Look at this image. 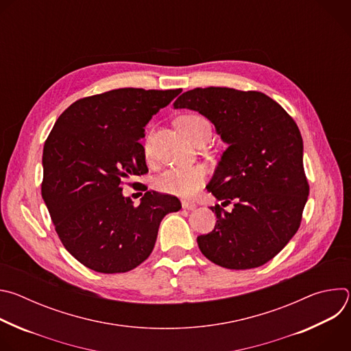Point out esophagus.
<instances>
[{"mask_svg": "<svg viewBox=\"0 0 351 351\" xmlns=\"http://www.w3.org/2000/svg\"><path fill=\"white\" fill-rule=\"evenodd\" d=\"M182 207L184 208V210H187V211H193V210H195V204L194 203H190V202H183L182 203Z\"/></svg>", "mask_w": 351, "mask_h": 351, "instance_id": "esophagus-1", "label": "esophagus"}]
</instances>
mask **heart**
<instances>
[{
    "label": "heart",
    "instance_id": "obj_1",
    "mask_svg": "<svg viewBox=\"0 0 351 351\" xmlns=\"http://www.w3.org/2000/svg\"><path fill=\"white\" fill-rule=\"evenodd\" d=\"M180 130L194 143L202 140L206 136H211L213 128L207 118L202 115H183L178 119ZM144 156L147 160H152V133L145 137L144 143ZM207 179V169L202 165L191 167H176L162 172L154 182V186L158 191L165 194H173L180 197L194 195L199 187L204 184Z\"/></svg>",
    "mask_w": 351,
    "mask_h": 351
}]
</instances>
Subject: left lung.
I'll use <instances>...</instances> for the list:
<instances>
[{"instance_id": "8db88e82", "label": "left lung", "mask_w": 351, "mask_h": 351, "mask_svg": "<svg viewBox=\"0 0 351 351\" xmlns=\"http://www.w3.org/2000/svg\"><path fill=\"white\" fill-rule=\"evenodd\" d=\"M173 107L208 118L228 144L207 189L234 207H211L217 223L199 250L228 269L264 265L298 230L310 193L295 122L264 93L229 87L189 90Z\"/></svg>"}]
</instances>
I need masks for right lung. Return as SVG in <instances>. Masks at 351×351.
Returning a JSON list of instances; mask_svg holds the SVG:
<instances>
[{"label": "right lung", "instance_id": "add662e5", "mask_svg": "<svg viewBox=\"0 0 351 351\" xmlns=\"http://www.w3.org/2000/svg\"><path fill=\"white\" fill-rule=\"evenodd\" d=\"M180 91L126 87L80 98L47 137L41 195L64 247L84 267L136 268L152 254L162 218L182 207L157 191L137 207L122 194L126 179L148 171L144 126Z\"/></svg>", "mask_w": 351, "mask_h": 351}]
</instances>
